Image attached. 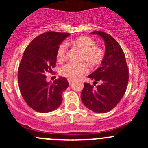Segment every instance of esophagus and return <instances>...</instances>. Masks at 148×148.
I'll return each mask as SVG.
<instances>
[{"instance_id": "obj_1", "label": "esophagus", "mask_w": 148, "mask_h": 148, "mask_svg": "<svg viewBox=\"0 0 148 148\" xmlns=\"http://www.w3.org/2000/svg\"><path fill=\"white\" fill-rule=\"evenodd\" d=\"M68 82H69V84H71V83L73 82V80L70 79H68Z\"/></svg>"}]
</instances>
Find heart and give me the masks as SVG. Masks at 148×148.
<instances>
[{"mask_svg": "<svg viewBox=\"0 0 148 148\" xmlns=\"http://www.w3.org/2000/svg\"><path fill=\"white\" fill-rule=\"evenodd\" d=\"M71 45L81 51L80 62H84L92 69L99 67L102 64L105 56V50L101 46L96 45L93 38L86 36L76 38L71 41ZM68 46L66 43H62L56 50V58L59 61H63L66 58ZM88 72L87 65L84 62L79 64L68 63L60 69L62 77L70 79H77Z\"/></svg>", "mask_w": 148, "mask_h": 148, "instance_id": "b5f03b06", "label": "heart"}]
</instances>
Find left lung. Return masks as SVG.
<instances>
[{"label": "left lung", "instance_id": "8db88e82", "mask_svg": "<svg viewBox=\"0 0 148 148\" xmlns=\"http://www.w3.org/2000/svg\"><path fill=\"white\" fill-rule=\"evenodd\" d=\"M92 34H98L104 38L105 56L102 66L88 76L95 81L94 85L84 83L81 98L88 109L95 112L105 113L112 110L125 95L129 69L123 50L111 35L99 31H92ZM97 83L99 84L96 86Z\"/></svg>", "mask_w": 148, "mask_h": 148}]
</instances>
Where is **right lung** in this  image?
I'll use <instances>...</instances> for the list:
<instances>
[{"label":"right lung","instance_id":"add662e5","mask_svg":"<svg viewBox=\"0 0 148 148\" xmlns=\"http://www.w3.org/2000/svg\"><path fill=\"white\" fill-rule=\"evenodd\" d=\"M69 35L48 31L36 37L25 49L18 70L19 89L25 102L38 112L58 108L62 102V92L69 85L62 77L47 82L45 75L56 66L58 46Z\"/></svg>","mask_w":148,"mask_h":148}]
</instances>
